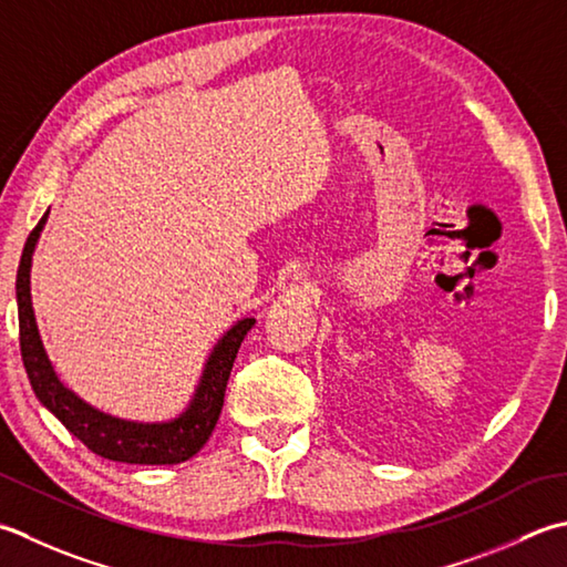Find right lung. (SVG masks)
<instances>
[{
    "label": "right lung",
    "mask_w": 567,
    "mask_h": 567,
    "mask_svg": "<svg viewBox=\"0 0 567 567\" xmlns=\"http://www.w3.org/2000/svg\"><path fill=\"white\" fill-rule=\"evenodd\" d=\"M49 210L29 233L24 252L17 270V309H19V347L29 383L39 403L61 420L65 430L100 457L127 464H179L206 445L214 432L220 408H224L226 385L230 379L233 361L255 319H240L233 324L210 351L204 365L202 381L196 385L192 403L179 417L169 423H135V420L113 417L87 405L71 388H65L53 371V365L39 337L37 317L31 307V255L47 224Z\"/></svg>",
    "instance_id": "right-lung-1"
}]
</instances>
